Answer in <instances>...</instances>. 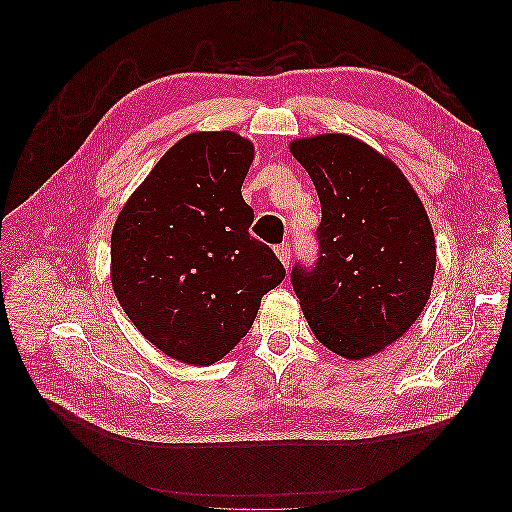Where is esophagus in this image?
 Returning <instances> with one entry per match:
<instances>
[{
  "label": "esophagus",
  "instance_id": "esophagus-1",
  "mask_svg": "<svg viewBox=\"0 0 512 512\" xmlns=\"http://www.w3.org/2000/svg\"><path fill=\"white\" fill-rule=\"evenodd\" d=\"M275 252H277L279 260H281L285 266H289V262H291V243H289V241L279 243V246L275 248Z\"/></svg>",
  "mask_w": 512,
  "mask_h": 512
}]
</instances>
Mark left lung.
Segmentation results:
<instances>
[{"mask_svg": "<svg viewBox=\"0 0 512 512\" xmlns=\"http://www.w3.org/2000/svg\"><path fill=\"white\" fill-rule=\"evenodd\" d=\"M321 200L316 258L291 269L306 321L331 352L360 360L423 312L435 273L427 212L400 168L348 135L291 143Z\"/></svg>", "mask_w": 512, "mask_h": 512, "instance_id": "obj_1", "label": "left lung"}]
</instances>
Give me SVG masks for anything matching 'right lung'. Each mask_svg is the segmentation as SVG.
Returning <instances> with one entry per match:
<instances>
[{"label": "right lung", "mask_w": 512, "mask_h": 512, "mask_svg": "<svg viewBox=\"0 0 512 512\" xmlns=\"http://www.w3.org/2000/svg\"><path fill=\"white\" fill-rule=\"evenodd\" d=\"M254 148L231 131L193 133L170 148L120 210L112 287L133 325L164 354L206 367L250 331L260 300L285 279L250 235L241 196Z\"/></svg>", "instance_id": "obj_1"}]
</instances>
